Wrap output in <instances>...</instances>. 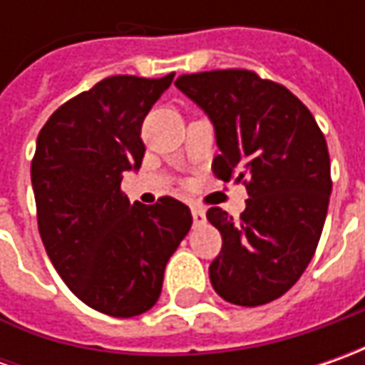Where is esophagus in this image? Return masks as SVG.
Wrapping results in <instances>:
<instances>
[{
    "instance_id": "34e87169",
    "label": "esophagus",
    "mask_w": 365,
    "mask_h": 365,
    "mask_svg": "<svg viewBox=\"0 0 365 365\" xmlns=\"http://www.w3.org/2000/svg\"><path fill=\"white\" fill-rule=\"evenodd\" d=\"M190 211H192V221H195L197 225L205 223V209H203V207H192Z\"/></svg>"
}]
</instances>
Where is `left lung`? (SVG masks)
<instances>
[{
	"instance_id": "obj_1",
	"label": "left lung",
	"mask_w": 365,
	"mask_h": 365,
	"mask_svg": "<svg viewBox=\"0 0 365 365\" xmlns=\"http://www.w3.org/2000/svg\"><path fill=\"white\" fill-rule=\"evenodd\" d=\"M213 123V173L244 182L240 221L207 219L223 237L209 278L223 301L258 307L282 297L315 254L331 197V162L313 113L287 87L252 71L180 75L175 83Z\"/></svg>"
}]
</instances>
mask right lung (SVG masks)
I'll return each instance as SVG.
<instances>
[{"label": "right lung", "mask_w": 365, "mask_h": 365, "mask_svg": "<svg viewBox=\"0 0 365 365\" xmlns=\"http://www.w3.org/2000/svg\"><path fill=\"white\" fill-rule=\"evenodd\" d=\"M173 78H103L58 107L36 140L42 244L75 297L106 315L128 319L156 304L166 262L192 225L173 197L132 205L120 189L142 166V121Z\"/></svg>", "instance_id": "1"}]
</instances>
